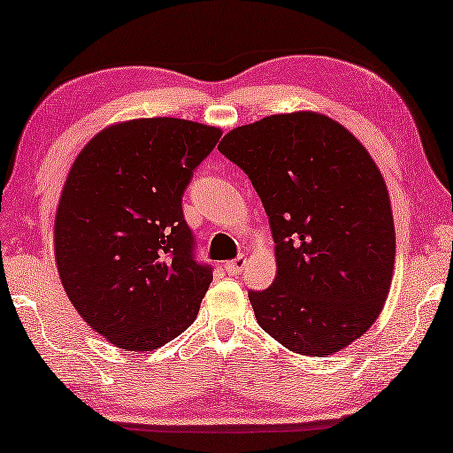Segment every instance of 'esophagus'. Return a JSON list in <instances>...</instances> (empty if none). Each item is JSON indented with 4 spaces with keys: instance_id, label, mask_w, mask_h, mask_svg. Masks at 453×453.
I'll use <instances>...</instances> for the list:
<instances>
[{
    "instance_id": "obj_1",
    "label": "esophagus",
    "mask_w": 453,
    "mask_h": 453,
    "mask_svg": "<svg viewBox=\"0 0 453 453\" xmlns=\"http://www.w3.org/2000/svg\"><path fill=\"white\" fill-rule=\"evenodd\" d=\"M245 265H247V258H245L243 255L237 257V258H234V261H227V263H226V273L232 274V276L242 274Z\"/></svg>"
}]
</instances>
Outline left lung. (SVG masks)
<instances>
[{
    "instance_id": "8db88e82",
    "label": "left lung",
    "mask_w": 453,
    "mask_h": 453,
    "mask_svg": "<svg viewBox=\"0 0 453 453\" xmlns=\"http://www.w3.org/2000/svg\"><path fill=\"white\" fill-rule=\"evenodd\" d=\"M218 150L261 198L276 278L251 290L258 325L286 349L329 356L378 319L395 263L386 180L362 143L325 114H273L234 128Z\"/></svg>"
}]
</instances>
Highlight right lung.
Here are the masks:
<instances>
[{"instance_id":"right-lung-1","label":"right lung","mask_w":453,"mask_h":453,"mask_svg":"<svg viewBox=\"0 0 453 453\" xmlns=\"http://www.w3.org/2000/svg\"><path fill=\"white\" fill-rule=\"evenodd\" d=\"M219 128L136 119L99 132L75 157L54 221L64 290L91 329L150 352L196 319L211 266L182 216L192 173Z\"/></svg>"}]
</instances>
